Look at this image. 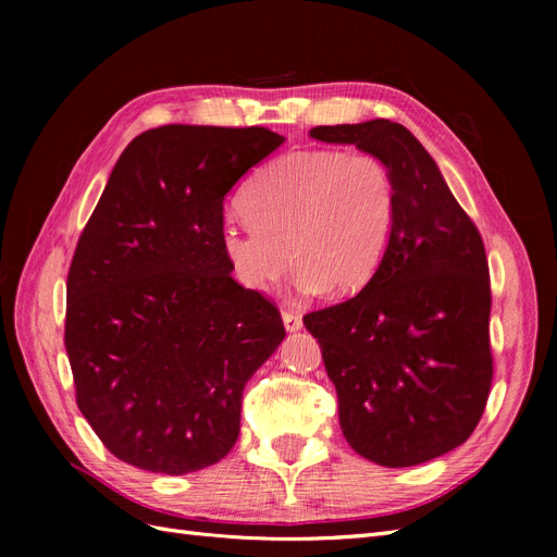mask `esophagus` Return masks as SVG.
<instances>
[{"mask_svg": "<svg viewBox=\"0 0 557 557\" xmlns=\"http://www.w3.org/2000/svg\"><path fill=\"white\" fill-rule=\"evenodd\" d=\"M281 318H283V325H285V330H288V332L301 330V315L297 311H283Z\"/></svg>", "mask_w": 557, "mask_h": 557, "instance_id": "34e87169", "label": "esophagus"}]
</instances>
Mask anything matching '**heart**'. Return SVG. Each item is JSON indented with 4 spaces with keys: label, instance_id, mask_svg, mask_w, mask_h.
Wrapping results in <instances>:
<instances>
[{
    "label": "heart",
    "instance_id": "b5f03b06",
    "mask_svg": "<svg viewBox=\"0 0 557 557\" xmlns=\"http://www.w3.org/2000/svg\"><path fill=\"white\" fill-rule=\"evenodd\" d=\"M244 209L251 221H225L221 248L248 290L272 288L295 258L301 288L350 295L385 258L397 197L379 158L311 150L267 164L248 183Z\"/></svg>",
    "mask_w": 557,
    "mask_h": 557
}]
</instances>
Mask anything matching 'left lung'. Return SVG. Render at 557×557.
Listing matches in <instances>:
<instances>
[{
  "instance_id": "left-lung-1",
  "label": "left lung",
  "mask_w": 557,
  "mask_h": 557,
  "mask_svg": "<svg viewBox=\"0 0 557 557\" xmlns=\"http://www.w3.org/2000/svg\"><path fill=\"white\" fill-rule=\"evenodd\" d=\"M309 134L379 158L393 176L397 213L372 281L305 315V325L323 350L350 448L381 467L423 465L469 440L491 393L481 234L404 125L376 117Z\"/></svg>"
}]
</instances>
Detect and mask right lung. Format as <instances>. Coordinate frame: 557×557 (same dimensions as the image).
I'll return each mask as SVG.
<instances>
[{
	"label": "right lung",
	"instance_id": "obj_1",
	"mask_svg": "<svg viewBox=\"0 0 557 557\" xmlns=\"http://www.w3.org/2000/svg\"><path fill=\"white\" fill-rule=\"evenodd\" d=\"M283 141L164 125L117 158L74 252L64 323L76 404L117 460L181 476L237 444L244 387L285 330L232 278L223 201Z\"/></svg>",
	"mask_w": 557,
	"mask_h": 557
}]
</instances>
